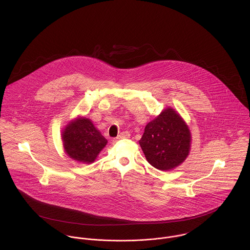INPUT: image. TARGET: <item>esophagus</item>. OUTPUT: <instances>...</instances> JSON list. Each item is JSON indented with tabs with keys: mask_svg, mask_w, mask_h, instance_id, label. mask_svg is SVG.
<instances>
[{
	"mask_svg": "<svg viewBox=\"0 0 250 250\" xmlns=\"http://www.w3.org/2000/svg\"><path fill=\"white\" fill-rule=\"evenodd\" d=\"M130 138V133L129 132H122L120 135L117 136V140H121V139H128Z\"/></svg>",
	"mask_w": 250,
	"mask_h": 250,
	"instance_id": "1",
	"label": "esophagus"
}]
</instances>
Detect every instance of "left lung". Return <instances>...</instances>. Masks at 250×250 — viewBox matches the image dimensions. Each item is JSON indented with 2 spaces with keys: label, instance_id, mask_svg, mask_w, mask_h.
<instances>
[{
  "label": "left lung",
  "instance_id": "obj_1",
  "mask_svg": "<svg viewBox=\"0 0 250 250\" xmlns=\"http://www.w3.org/2000/svg\"><path fill=\"white\" fill-rule=\"evenodd\" d=\"M140 145L152 167L170 170L188 157L190 133L178 112L167 107L146 125Z\"/></svg>",
  "mask_w": 250,
  "mask_h": 250
}]
</instances>
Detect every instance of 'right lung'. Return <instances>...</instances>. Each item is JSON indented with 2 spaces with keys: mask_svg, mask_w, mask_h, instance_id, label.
Returning a JSON list of instances; mask_svg holds the SVG:
<instances>
[{
  "mask_svg": "<svg viewBox=\"0 0 250 250\" xmlns=\"http://www.w3.org/2000/svg\"><path fill=\"white\" fill-rule=\"evenodd\" d=\"M62 137L66 154L84 164L93 163L107 143L91 120L85 117H79L69 123Z\"/></svg>",
  "mask_w": 250,
  "mask_h": 250,
  "instance_id": "right-lung-1",
  "label": "right lung"
}]
</instances>
